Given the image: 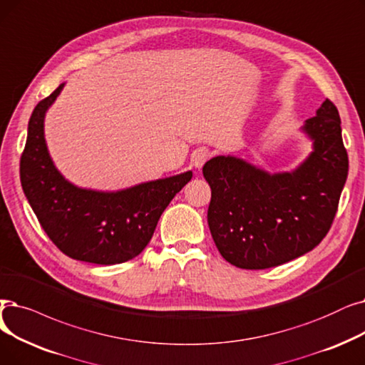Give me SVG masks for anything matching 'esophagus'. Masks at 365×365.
I'll list each match as a JSON object with an SVG mask.
<instances>
[{"label": "esophagus", "instance_id": "esophagus-1", "mask_svg": "<svg viewBox=\"0 0 365 365\" xmlns=\"http://www.w3.org/2000/svg\"><path fill=\"white\" fill-rule=\"evenodd\" d=\"M209 156H210L209 150L200 149V150L194 152V155H192V165H194L195 168H198V170H200V168L204 165V163L209 160Z\"/></svg>", "mask_w": 365, "mask_h": 365}]
</instances>
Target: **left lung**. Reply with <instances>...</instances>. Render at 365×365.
Segmentation results:
<instances>
[{"mask_svg": "<svg viewBox=\"0 0 365 365\" xmlns=\"http://www.w3.org/2000/svg\"><path fill=\"white\" fill-rule=\"evenodd\" d=\"M340 123L337 107L325 100L301 126L313 149L292 171L268 173L232 155L204 164V179L212 189L209 228L230 264L264 270L322 242L349 170Z\"/></svg>", "mask_w": 365, "mask_h": 365, "instance_id": "obj_1", "label": "left lung"}]
</instances>
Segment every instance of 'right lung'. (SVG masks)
<instances>
[{
    "instance_id": "obj_1",
    "label": "right lung",
    "mask_w": 365,
    "mask_h": 365,
    "mask_svg": "<svg viewBox=\"0 0 365 365\" xmlns=\"http://www.w3.org/2000/svg\"><path fill=\"white\" fill-rule=\"evenodd\" d=\"M64 85L31 115L21 158L24 194L44 232L67 257L101 265L130 261L148 246L163 212L192 171L120 191H95L68 182L55 167L44 138L46 112Z\"/></svg>"
}]
</instances>
